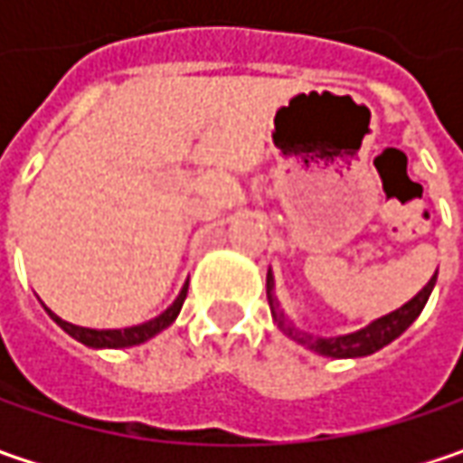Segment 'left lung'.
<instances>
[{
    "mask_svg": "<svg viewBox=\"0 0 463 463\" xmlns=\"http://www.w3.org/2000/svg\"><path fill=\"white\" fill-rule=\"evenodd\" d=\"M436 276L430 278L425 283V288L420 291L418 296H412L404 307H400L397 311H389L379 319H373L368 327L358 329V332H350V335H337V337H319V335H309L304 329L294 327L288 322V317L283 314V309H278V298L273 294V273L268 270V301H270V311H273V319H276L278 329H283L291 340H296L298 345L309 347L319 355H327V358H364V355H371L376 350H382L383 345H389L392 340H397L404 329L410 327L415 319L420 317V311L425 309L428 298H430V291L436 286Z\"/></svg>",
    "mask_w": 463,
    "mask_h": 463,
    "instance_id": "obj_1",
    "label": "left lung"
}]
</instances>
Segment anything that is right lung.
I'll return each mask as SVG.
<instances>
[{"mask_svg":"<svg viewBox=\"0 0 463 463\" xmlns=\"http://www.w3.org/2000/svg\"><path fill=\"white\" fill-rule=\"evenodd\" d=\"M185 296H187V283L183 286V291L180 296L172 301V307L162 311L159 317H154L149 322H144V325H136V327H126V329H90V327H80V325H71V322H63L61 317H56L53 311L48 309L51 314V319L63 329V332H69L74 340H80L81 345L87 347H131V345H141V343H146V340H152L154 335H159L162 329H167L175 319H177V314L183 309V304H185Z\"/></svg>","mask_w":463,"mask_h":463,"instance_id":"obj_1","label":"right lung"}]
</instances>
